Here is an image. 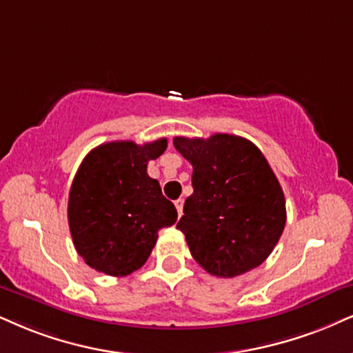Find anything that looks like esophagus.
Segmentation results:
<instances>
[{
    "mask_svg": "<svg viewBox=\"0 0 353 353\" xmlns=\"http://www.w3.org/2000/svg\"><path fill=\"white\" fill-rule=\"evenodd\" d=\"M175 206H176V211H178V216L183 214V199H176L175 201Z\"/></svg>",
    "mask_w": 353,
    "mask_h": 353,
    "instance_id": "obj_1",
    "label": "esophagus"
}]
</instances>
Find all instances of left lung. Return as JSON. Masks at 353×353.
Wrapping results in <instances>:
<instances>
[{
	"label": "left lung",
	"mask_w": 353,
	"mask_h": 353,
	"mask_svg": "<svg viewBox=\"0 0 353 353\" xmlns=\"http://www.w3.org/2000/svg\"><path fill=\"white\" fill-rule=\"evenodd\" d=\"M173 145L193 165V194L176 224L193 259L221 278L259 267L286 223L285 194L262 152L232 134L175 137Z\"/></svg>",
	"instance_id": "obj_1"
}]
</instances>
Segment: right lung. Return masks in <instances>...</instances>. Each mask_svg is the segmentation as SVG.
I'll list each match as a JSON object with an SVG mask.
<instances>
[{"label":"right lung","instance_id":"add662e5","mask_svg":"<svg viewBox=\"0 0 353 353\" xmlns=\"http://www.w3.org/2000/svg\"><path fill=\"white\" fill-rule=\"evenodd\" d=\"M167 149V139L137 145L116 141L85 157L68 194V225L86 265L111 276L136 272L152 254L159 230L178 212L147 175L149 160Z\"/></svg>","mask_w":353,"mask_h":353}]
</instances>
